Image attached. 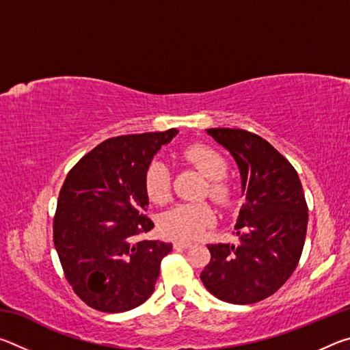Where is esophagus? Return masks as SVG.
<instances>
[{
    "instance_id": "obj_1",
    "label": "esophagus",
    "mask_w": 350,
    "mask_h": 350,
    "mask_svg": "<svg viewBox=\"0 0 350 350\" xmlns=\"http://www.w3.org/2000/svg\"><path fill=\"white\" fill-rule=\"evenodd\" d=\"M193 244L188 241H174V248H189Z\"/></svg>"
}]
</instances>
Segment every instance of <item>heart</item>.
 Listing matches in <instances>:
<instances>
[{"label": "heart", "mask_w": 350, "mask_h": 350, "mask_svg": "<svg viewBox=\"0 0 350 350\" xmlns=\"http://www.w3.org/2000/svg\"><path fill=\"white\" fill-rule=\"evenodd\" d=\"M183 159L208 179V198L217 205L227 206L233 199V188L224 179L227 162L221 152L205 145H191L183 151ZM145 191L154 204H165L171 196V173L168 165L154 161L145 173ZM215 221V211L206 204H177L162 213L159 227L174 239L191 241L199 238Z\"/></svg>", "instance_id": "heart-1"}]
</instances>
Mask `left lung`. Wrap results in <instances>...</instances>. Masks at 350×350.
<instances>
[{
	"label": "left lung",
	"mask_w": 350,
	"mask_h": 350,
	"mask_svg": "<svg viewBox=\"0 0 350 350\" xmlns=\"http://www.w3.org/2000/svg\"><path fill=\"white\" fill-rule=\"evenodd\" d=\"M206 133L236 161L245 202L234 225L239 242L206 245L211 259L200 280L225 303H258L299 262L309 221L303 185L287 159L259 135L233 128Z\"/></svg>",
	"instance_id": "left-lung-1"
}]
</instances>
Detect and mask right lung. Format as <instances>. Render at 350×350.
I'll list each match as a JSON object with an SVG mask.
<instances>
[{"mask_svg":"<svg viewBox=\"0 0 350 350\" xmlns=\"http://www.w3.org/2000/svg\"><path fill=\"white\" fill-rule=\"evenodd\" d=\"M177 129L102 142L69 171L54 217V244L74 292L92 309L118 313L154 292L173 245L135 241L154 227L145 210V173Z\"/></svg>","mask_w":350,"mask_h":350,"instance_id":"obj_1","label":"right lung"}]
</instances>
